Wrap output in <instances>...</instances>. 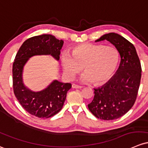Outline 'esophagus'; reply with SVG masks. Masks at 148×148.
<instances>
[{
    "label": "esophagus",
    "instance_id": "1",
    "mask_svg": "<svg viewBox=\"0 0 148 148\" xmlns=\"http://www.w3.org/2000/svg\"><path fill=\"white\" fill-rule=\"evenodd\" d=\"M71 86H72L73 88H82V86H79V85H77V84H73L71 85Z\"/></svg>",
    "mask_w": 148,
    "mask_h": 148
}]
</instances>
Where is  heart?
<instances>
[{
    "label": "heart",
    "mask_w": 148,
    "mask_h": 148,
    "mask_svg": "<svg viewBox=\"0 0 148 148\" xmlns=\"http://www.w3.org/2000/svg\"><path fill=\"white\" fill-rule=\"evenodd\" d=\"M60 62L68 80H72L83 66L85 72L80 77L82 82L102 84L114 74L119 64V53L113 46L84 43L74 47L71 54L62 53Z\"/></svg>",
    "instance_id": "b5f03b06"
}]
</instances>
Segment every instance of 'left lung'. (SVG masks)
Instances as JSON below:
<instances>
[{
	"label": "left lung",
	"mask_w": 148,
	"mask_h": 148,
	"mask_svg": "<svg viewBox=\"0 0 148 148\" xmlns=\"http://www.w3.org/2000/svg\"><path fill=\"white\" fill-rule=\"evenodd\" d=\"M107 40L113 45L121 56L116 74L106 84L94 88V97L88 109L98 119H117L134 105L141 79V64L131 42L115 32L105 34L95 42Z\"/></svg>",
	"instance_id": "obj_1"
}]
</instances>
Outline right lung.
Segmentation results:
<instances>
[{
    "mask_svg": "<svg viewBox=\"0 0 148 148\" xmlns=\"http://www.w3.org/2000/svg\"><path fill=\"white\" fill-rule=\"evenodd\" d=\"M63 44V40L54 35L43 34L25 40L15 56L12 65L14 94L25 111L38 118L48 119L61 111L71 84L53 80L44 89L32 91L23 83L24 66L29 58L37 55H51L59 61Z\"/></svg>",
    "mask_w": 148,
    "mask_h": 148,
    "instance_id": "obj_1",
    "label": "right lung"
}]
</instances>
